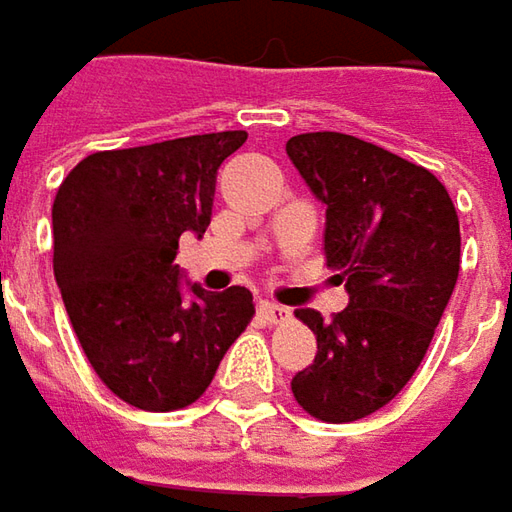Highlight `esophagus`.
<instances>
[{
	"mask_svg": "<svg viewBox=\"0 0 512 512\" xmlns=\"http://www.w3.org/2000/svg\"><path fill=\"white\" fill-rule=\"evenodd\" d=\"M257 314L263 317V323L274 326V323H283V320H289L291 311L286 309V306H277V303H272V300H260V306H257Z\"/></svg>",
	"mask_w": 512,
	"mask_h": 512,
	"instance_id": "obj_1",
	"label": "esophagus"
}]
</instances>
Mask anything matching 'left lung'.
I'll return each mask as SVG.
<instances>
[{
	"label": "left lung",
	"instance_id": "8db88e82",
	"mask_svg": "<svg viewBox=\"0 0 512 512\" xmlns=\"http://www.w3.org/2000/svg\"><path fill=\"white\" fill-rule=\"evenodd\" d=\"M286 155L326 203V260L348 306L314 331L317 357L291 379L294 399L323 422H357L414 377L459 277V218L425 167L343 133L294 135Z\"/></svg>",
	"mask_w": 512,
	"mask_h": 512
}]
</instances>
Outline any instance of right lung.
I'll use <instances>...</instances> for the list:
<instances>
[{"label":"right lung","instance_id":"add662e5","mask_svg":"<svg viewBox=\"0 0 512 512\" xmlns=\"http://www.w3.org/2000/svg\"><path fill=\"white\" fill-rule=\"evenodd\" d=\"M246 133L189 135L93 152L53 201V274L98 379L141 411H178L209 388L252 323V291H206L175 266L203 238L218 169Z\"/></svg>","mask_w":512,"mask_h":512}]
</instances>
